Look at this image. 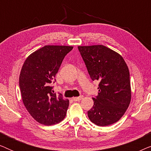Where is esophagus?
Masks as SVG:
<instances>
[{
    "mask_svg": "<svg viewBox=\"0 0 151 151\" xmlns=\"http://www.w3.org/2000/svg\"><path fill=\"white\" fill-rule=\"evenodd\" d=\"M82 98H83V97H82V96H79V97H75V98H72V100L74 101V102H78V101L81 100L82 99Z\"/></svg>",
    "mask_w": 151,
    "mask_h": 151,
    "instance_id": "34e87169",
    "label": "esophagus"
}]
</instances>
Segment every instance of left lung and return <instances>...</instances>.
<instances>
[{"label":"left lung","mask_w":151,"mask_h":151,"mask_svg":"<svg viewBox=\"0 0 151 151\" xmlns=\"http://www.w3.org/2000/svg\"><path fill=\"white\" fill-rule=\"evenodd\" d=\"M80 55L93 81L98 80V95L88 117L95 124L105 127L117 122L131 98L129 68L119 53L103 45L79 46Z\"/></svg>","instance_id":"8db88e82"}]
</instances>
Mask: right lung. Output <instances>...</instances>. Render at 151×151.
<instances>
[{"instance_id":"1","label":"right lung","mask_w":151,"mask_h":151,"mask_svg":"<svg viewBox=\"0 0 151 151\" xmlns=\"http://www.w3.org/2000/svg\"><path fill=\"white\" fill-rule=\"evenodd\" d=\"M72 49L71 46L46 45L28 56L22 66L19 77L22 102L42 124H55L66 116L69 101L61 93L56 96L50 84L55 82L63 59Z\"/></svg>"}]
</instances>
